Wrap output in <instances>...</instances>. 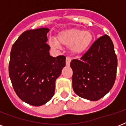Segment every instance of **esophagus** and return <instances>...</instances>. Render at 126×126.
<instances>
[{
  "instance_id": "obj_1",
  "label": "esophagus",
  "mask_w": 126,
  "mask_h": 126,
  "mask_svg": "<svg viewBox=\"0 0 126 126\" xmlns=\"http://www.w3.org/2000/svg\"><path fill=\"white\" fill-rule=\"evenodd\" d=\"M71 61V57H67V58H66V65H67V66H69V65H70Z\"/></svg>"
}]
</instances>
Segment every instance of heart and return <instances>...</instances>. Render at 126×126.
<instances>
[{
    "instance_id": "obj_1",
    "label": "heart",
    "mask_w": 126,
    "mask_h": 126,
    "mask_svg": "<svg viewBox=\"0 0 126 126\" xmlns=\"http://www.w3.org/2000/svg\"><path fill=\"white\" fill-rule=\"evenodd\" d=\"M57 39L54 38L49 40V44L52 48L59 49L61 44L70 46L73 53H81L85 51L92 43L93 36L90 31L80 29H71L61 32L58 34Z\"/></svg>"
}]
</instances>
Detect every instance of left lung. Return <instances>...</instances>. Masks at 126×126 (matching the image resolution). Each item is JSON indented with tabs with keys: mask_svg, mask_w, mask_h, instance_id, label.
<instances>
[{
	"mask_svg": "<svg viewBox=\"0 0 126 126\" xmlns=\"http://www.w3.org/2000/svg\"><path fill=\"white\" fill-rule=\"evenodd\" d=\"M118 61L113 43L107 34L101 36L80 59H73V88L86 99L97 101L112 89Z\"/></svg>",
	"mask_w": 126,
	"mask_h": 126,
	"instance_id": "1",
	"label": "left lung"
}]
</instances>
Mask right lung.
Segmentation results:
<instances>
[{
	"label": "right lung",
	"mask_w": 126,
	"mask_h": 126,
	"mask_svg": "<svg viewBox=\"0 0 126 126\" xmlns=\"http://www.w3.org/2000/svg\"><path fill=\"white\" fill-rule=\"evenodd\" d=\"M48 28L26 31L13 44L9 76L19 99L32 106H41L54 95L55 80L65 66L64 55H49Z\"/></svg>",
	"instance_id": "add662e5"
}]
</instances>
